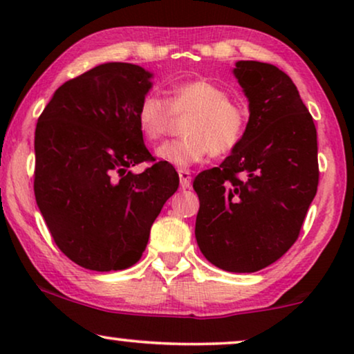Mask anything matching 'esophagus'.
I'll return each mask as SVG.
<instances>
[{"label":"esophagus","mask_w":354,"mask_h":354,"mask_svg":"<svg viewBox=\"0 0 354 354\" xmlns=\"http://www.w3.org/2000/svg\"><path fill=\"white\" fill-rule=\"evenodd\" d=\"M178 178H180V187L182 188H188L192 183V174L187 169H180L178 171Z\"/></svg>","instance_id":"esophagus-1"}]
</instances>
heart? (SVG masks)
Masks as SVG:
<instances>
[{
  "label": "heart",
  "mask_w": 354,
  "mask_h": 354,
  "mask_svg": "<svg viewBox=\"0 0 354 354\" xmlns=\"http://www.w3.org/2000/svg\"><path fill=\"white\" fill-rule=\"evenodd\" d=\"M188 115L182 138L169 140L156 148L159 161L174 167H190L209 154L227 156L240 147L246 132L243 106L229 98L221 85L206 79L174 85L166 100L156 93L143 96L137 108L140 132L149 142L167 133L172 115Z\"/></svg>",
  "instance_id": "b5f03b06"
}]
</instances>
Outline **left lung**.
<instances>
[{
  "label": "left lung",
  "mask_w": 354,
  "mask_h": 354,
  "mask_svg": "<svg viewBox=\"0 0 354 354\" xmlns=\"http://www.w3.org/2000/svg\"><path fill=\"white\" fill-rule=\"evenodd\" d=\"M250 101L240 147L198 174L195 235L205 258L229 272H256L292 248L319 183L317 132L292 79L274 64L239 61Z\"/></svg>",
  "instance_id": "left-lung-1"
}]
</instances>
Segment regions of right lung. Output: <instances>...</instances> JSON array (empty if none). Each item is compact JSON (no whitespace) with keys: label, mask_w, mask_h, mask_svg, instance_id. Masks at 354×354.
I'll list each match as a JSON object with an SVG mask.
<instances>
[{"label":"right lung","mask_w":354,"mask_h":354,"mask_svg":"<svg viewBox=\"0 0 354 354\" xmlns=\"http://www.w3.org/2000/svg\"><path fill=\"white\" fill-rule=\"evenodd\" d=\"M151 74L108 62L55 91L35 129L37 205L62 253L90 270H122L147 248L164 203L178 188L171 164L143 143L137 108ZM149 162L142 174L130 165Z\"/></svg>","instance_id":"obj_1"}]
</instances>
